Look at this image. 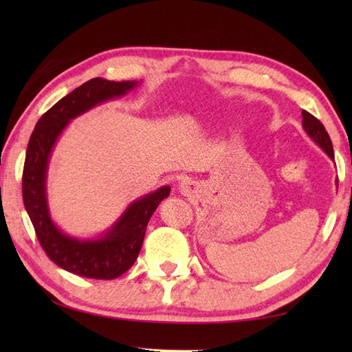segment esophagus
<instances>
[{
    "instance_id": "34e87169",
    "label": "esophagus",
    "mask_w": 352,
    "mask_h": 352,
    "mask_svg": "<svg viewBox=\"0 0 352 352\" xmlns=\"http://www.w3.org/2000/svg\"><path fill=\"white\" fill-rule=\"evenodd\" d=\"M195 189H197V184L192 182H186L182 184V193L186 197L193 195V193H195Z\"/></svg>"
}]
</instances>
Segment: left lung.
Segmentation results:
<instances>
[{
    "instance_id": "8db88e82",
    "label": "left lung",
    "mask_w": 352,
    "mask_h": 352,
    "mask_svg": "<svg viewBox=\"0 0 352 352\" xmlns=\"http://www.w3.org/2000/svg\"><path fill=\"white\" fill-rule=\"evenodd\" d=\"M302 115V126L304 130L307 131L309 136L316 142V144L324 149V151L334 159V151H333V144H331V139L328 136V133L325 130L324 124L319 121L318 118L313 116L311 113H309L307 110H302L301 111Z\"/></svg>"
}]
</instances>
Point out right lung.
Returning <instances> with one entry per match:
<instances>
[{
	"mask_svg": "<svg viewBox=\"0 0 352 352\" xmlns=\"http://www.w3.org/2000/svg\"><path fill=\"white\" fill-rule=\"evenodd\" d=\"M136 85V81H109L100 77L86 81L45 111L28 140L22 170V199L37 241L51 261L85 278L113 280L129 271L140 252L149 218L169 197L170 188L164 186L133 203L100 241L81 242L65 236L50 218L45 198L48 157L58 134L72 118L95 104L126 94Z\"/></svg>",
	"mask_w": 352,
	"mask_h": 352,
	"instance_id": "right-lung-1",
	"label": "right lung"
}]
</instances>
